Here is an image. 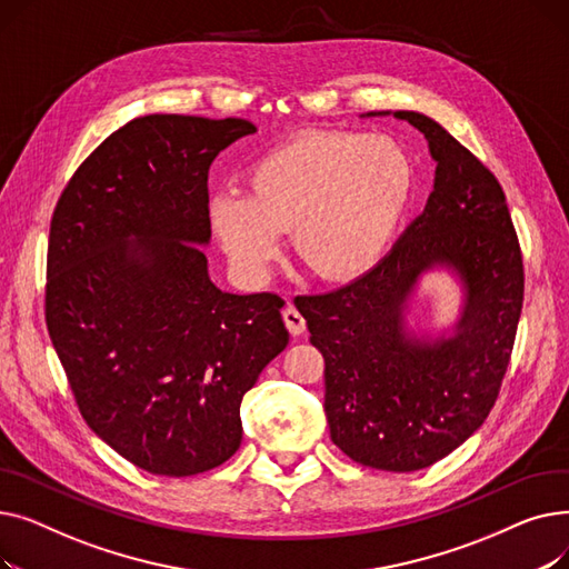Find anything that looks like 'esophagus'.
Returning <instances> with one entry per match:
<instances>
[{
	"label": "esophagus",
	"instance_id": "34e87169",
	"mask_svg": "<svg viewBox=\"0 0 569 569\" xmlns=\"http://www.w3.org/2000/svg\"><path fill=\"white\" fill-rule=\"evenodd\" d=\"M281 316H283V322H286V327H288V332L292 335V337H300V335H305V330H307V320H305V316L297 311L292 305H288L283 311H281Z\"/></svg>",
	"mask_w": 569,
	"mask_h": 569
}]
</instances>
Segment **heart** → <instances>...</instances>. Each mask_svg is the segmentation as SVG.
Masks as SVG:
<instances>
[{
	"instance_id": "b5f03b06",
	"label": "heart",
	"mask_w": 569,
	"mask_h": 569,
	"mask_svg": "<svg viewBox=\"0 0 569 569\" xmlns=\"http://www.w3.org/2000/svg\"><path fill=\"white\" fill-rule=\"evenodd\" d=\"M415 189V166L390 136L311 131L249 170L244 193H217L209 221L237 274L258 283L277 260L279 232L322 281L369 269L390 242Z\"/></svg>"
}]
</instances>
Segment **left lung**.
Wrapping results in <instances>:
<instances>
[{
	"label": "left lung",
	"instance_id": "8db88e82",
	"mask_svg": "<svg viewBox=\"0 0 569 569\" xmlns=\"http://www.w3.org/2000/svg\"><path fill=\"white\" fill-rule=\"evenodd\" d=\"M395 117L425 133L436 161L425 212L367 274L295 307L325 357L335 445L362 466L412 472L455 452L489 417L515 348L523 260L493 172L431 117ZM436 266L458 274L465 307L450 338H417L407 300Z\"/></svg>",
	"mask_w": 569,
	"mask_h": 569
}]
</instances>
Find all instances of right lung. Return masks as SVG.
I'll use <instances>...</instances> for the list:
<instances>
[{
  "instance_id": "add662e5",
  "label": "right lung",
  "mask_w": 569,
  "mask_h": 569,
  "mask_svg": "<svg viewBox=\"0 0 569 569\" xmlns=\"http://www.w3.org/2000/svg\"><path fill=\"white\" fill-rule=\"evenodd\" d=\"M247 119L144 114L73 172L50 221L46 325L84 422L166 477L228 461L239 406L288 346L283 300L207 274V172Z\"/></svg>"
}]
</instances>
